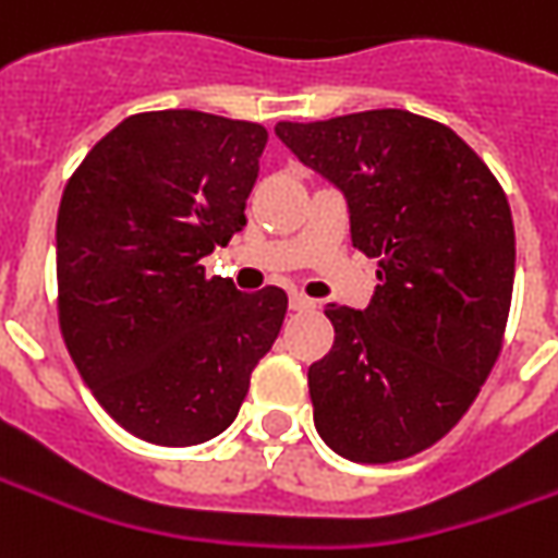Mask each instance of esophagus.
<instances>
[{
	"label": "esophagus",
	"mask_w": 558,
	"mask_h": 558,
	"mask_svg": "<svg viewBox=\"0 0 558 558\" xmlns=\"http://www.w3.org/2000/svg\"><path fill=\"white\" fill-rule=\"evenodd\" d=\"M290 308L293 311L314 308V299H308V295H302V293H290Z\"/></svg>",
	"instance_id": "obj_1"
}]
</instances>
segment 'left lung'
<instances>
[{
  "mask_svg": "<svg viewBox=\"0 0 558 558\" xmlns=\"http://www.w3.org/2000/svg\"><path fill=\"white\" fill-rule=\"evenodd\" d=\"M275 134L348 201L351 244L378 259L363 311L329 305V354L308 369L332 452L390 464L442 439L501 354L517 234L507 195L452 128L407 109L278 121Z\"/></svg>",
  "mask_w": 558,
  "mask_h": 558,
  "instance_id": "8db88e82",
  "label": "left lung"
}]
</instances>
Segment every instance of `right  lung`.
Wrapping results in <instances>:
<instances>
[{
    "instance_id": "1",
    "label": "right lung",
    "mask_w": 558,
    "mask_h": 558,
    "mask_svg": "<svg viewBox=\"0 0 558 558\" xmlns=\"http://www.w3.org/2000/svg\"><path fill=\"white\" fill-rule=\"evenodd\" d=\"M268 131L195 109L124 119L57 210V311L100 407L155 446L222 434L275 344L287 293H241L201 259L247 226Z\"/></svg>"
}]
</instances>
